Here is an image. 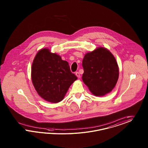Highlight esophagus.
Instances as JSON below:
<instances>
[{
  "label": "esophagus",
  "instance_id": "1",
  "mask_svg": "<svg viewBox=\"0 0 148 148\" xmlns=\"http://www.w3.org/2000/svg\"><path fill=\"white\" fill-rule=\"evenodd\" d=\"M75 75L78 78H80V73L79 72H76L75 73Z\"/></svg>",
  "mask_w": 148,
  "mask_h": 148
}]
</instances>
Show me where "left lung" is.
Returning <instances> with one entry per match:
<instances>
[{
	"label": "left lung",
	"mask_w": 148,
	"mask_h": 148,
	"mask_svg": "<svg viewBox=\"0 0 148 148\" xmlns=\"http://www.w3.org/2000/svg\"><path fill=\"white\" fill-rule=\"evenodd\" d=\"M82 66V80L95 96H104L115 86L119 67L114 56L107 49L100 47L87 53Z\"/></svg>",
	"instance_id": "8db88e82"
}]
</instances>
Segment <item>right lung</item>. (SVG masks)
I'll use <instances>...</instances> for the list:
<instances>
[{"label": "right lung", "mask_w": 148, "mask_h": 148, "mask_svg": "<svg viewBox=\"0 0 148 148\" xmlns=\"http://www.w3.org/2000/svg\"><path fill=\"white\" fill-rule=\"evenodd\" d=\"M32 80L38 95L47 102L57 103L64 98L69 87L77 79L68 62L51 53L48 49H41L33 60Z\"/></svg>", "instance_id": "add662e5"}]
</instances>
